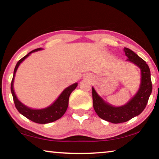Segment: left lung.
I'll return each mask as SVG.
<instances>
[{"instance_id":"left-lung-1","label":"left lung","mask_w":159,"mask_h":159,"mask_svg":"<svg viewBox=\"0 0 159 159\" xmlns=\"http://www.w3.org/2000/svg\"><path fill=\"white\" fill-rule=\"evenodd\" d=\"M124 51L128 58L126 61L134 63L141 70L140 86L136 93L124 105L114 106L103 100L94 88L92 87L95 111L101 118L113 124L128 121L141 113L146 108L149 96L152 92L151 71L146 61L131 49L124 48Z\"/></svg>"}]
</instances>
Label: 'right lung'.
I'll use <instances>...</instances> for the list:
<instances>
[{
    "mask_svg": "<svg viewBox=\"0 0 159 159\" xmlns=\"http://www.w3.org/2000/svg\"><path fill=\"white\" fill-rule=\"evenodd\" d=\"M41 50H43L42 48L35 49L34 51H30L26 56L23 57L20 60L18 61L13 71V76L11 85V91L16 108H17L18 112L20 114L24 116L25 117H26L32 121L37 123V124H46L55 121V120L59 119V118L63 116L68 108L70 95L77 87L78 83H75V84L70 85V86L63 90L62 93L59 95L56 100L53 103L48 106V107L41 108V109H35V108L28 107V106H25V104H23L21 101H20V100L16 96L13 87L16 73L17 71L18 66L25 58H28L32 53H34V52H36L38 51H41Z\"/></svg>",
    "mask_w": 159,
    "mask_h": 159,
    "instance_id": "obj_1",
    "label": "right lung"
}]
</instances>
